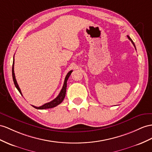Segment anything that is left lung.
<instances>
[{
	"label": "left lung",
	"instance_id": "1",
	"mask_svg": "<svg viewBox=\"0 0 152 152\" xmlns=\"http://www.w3.org/2000/svg\"><path fill=\"white\" fill-rule=\"evenodd\" d=\"M127 37H128V39H129V40H130V41H131V42H132V44H133V45H134V47H135V44H134V42H133V40H132V39H131V38H130V37H129V36H128H128H127ZM135 49H136V48H135Z\"/></svg>",
	"mask_w": 152,
	"mask_h": 152
}]
</instances>
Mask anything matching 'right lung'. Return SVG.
<instances>
[{"label": "right lung", "instance_id": "1", "mask_svg": "<svg viewBox=\"0 0 152 152\" xmlns=\"http://www.w3.org/2000/svg\"><path fill=\"white\" fill-rule=\"evenodd\" d=\"M72 72V71H69L67 73V75H66L65 80H64V85H63V87H62L61 90V91L60 92V94H58V96L56 97L55 99H53V101H51V102H50L49 103H45L44 104H43L42 106H40V107H37L33 106V105H32V106L34 108H37V109L43 110V109H47V108H53V107H55L57 105H58V104H60L62 102H63V100L65 98V94H66V89H67V80L69 79L70 75H71V72ZM12 76H13V82H14V84L15 85V87H16V88H17V90L19 91V92L20 93V94L22 96L21 91H20V88H19V87H18V83L17 82V80H16V78H15V72H14V58H13V67H12Z\"/></svg>", "mask_w": 152, "mask_h": 152}]
</instances>
